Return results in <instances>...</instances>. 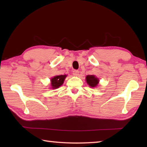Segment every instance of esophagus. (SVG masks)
<instances>
[{
  "label": "esophagus",
  "mask_w": 147,
  "mask_h": 147,
  "mask_svg": "<svg viewBox=\"0 0 147 147\" xmlns=\"http://www.w3.org/2000/svg\"><path fill=\"white\" fill-rule=\"evenodd\" d=\"M73 74L75 76H78L79 75V71L78 70H74L73 71Z\"/></svg>",
  "instance_id": "1"
}]
</instances>
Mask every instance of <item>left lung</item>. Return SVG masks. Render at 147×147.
<instances>
[{
  "label": "left lung",
  "mask_w": 147,
  "mask_h": 147,
  "mask_svg": "<svg viewBox=\"0 0 147 147\" xmlns=\"http://www.w3.org/2000/svg\"><path fill=\"white\" fill-rule=\"evenodd\" d=\"M87 84L91 87V88H94V87L97 86L99 82L98 78H96L94 75H88L86 77Z\"/></svg>",
  "instance_id": "obj_1"
}]
</instances>
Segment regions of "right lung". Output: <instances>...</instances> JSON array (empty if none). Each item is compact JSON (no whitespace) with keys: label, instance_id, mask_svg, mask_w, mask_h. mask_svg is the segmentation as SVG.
I'll list each match as a JSON object with an SVG mask.
<instances>
[{"label":"right lung","instance_id":"right-lung-1","mask_svg":"<svg viewBox=\"0 0 147 147\" xmlns=\"http://www.w3.org/2000/svg\"><path fill=\"white\" fill-rule=\"evenodd\" d=\"M67 77L66 74L64 75H59V76H55L53 78H52L51 81V88L52 89H57L59 87H60L62 84H63L64 80Z\"/></svg>","mask_w":147,"mask_h":147}]
</instances>
